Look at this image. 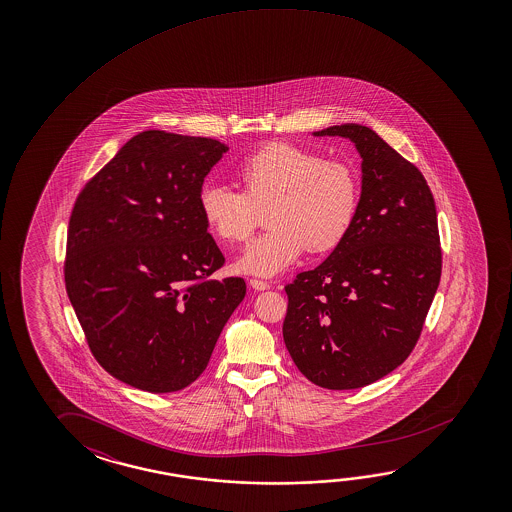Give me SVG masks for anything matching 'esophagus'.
<instances>
[{"label": "esophagus", "instance_id": "1", "mask_svg": "<svg viewBox=\"0 0 512 512\" xmlns=\"http://www.w3.org/2000/svg\"><path fill=\"white\" fill-rule=\"evenodd\" d=\"M250 285H252L255 291H266V289H269V282H264V280H259V278H250Z\"/></svg>", "mask_w": 512, "mask_h": 512}]
</instances>
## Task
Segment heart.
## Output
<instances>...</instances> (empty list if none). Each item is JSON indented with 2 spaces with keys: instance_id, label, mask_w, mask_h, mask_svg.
Returning <instances> with one entry per match:
<instances>
[{
  "instance_id": "b5f03b06",
  "label": "heart",
  "mask_w": 512,
  "mask_h": 512,
  "mask_svg": "<svg viewBox=\"0 0 512 512\" xmlns=\"http://www.w3.org/2000/svg\"><path fill=\"white\" fill-rule=\"evenodd\" d=\"M243 193L207 184L200 210L221 243L250 239L266 212L268 232L237 260L243 273L273 277L309 248L325 253L343 243L359 210V178L350 164L323 160L314 151L287 143L260 148L237 166Z\"/></svg>"
}]
</instances>
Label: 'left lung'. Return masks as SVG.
Here are the masks:
<instances>
[{"label": "left lung", "instance_id": "obj_1", "mask_svg": "<svg viewBox=\"0 0 512 512\" xmlns=\"http://www.w3.org/2000/svg\"><path fill=\"white\" fill-rule=\"evenodd\" d=\"M314 135L355 144L361 200L343 243L285 285L282 332L312 384L344 391L386 377L418 343L441 278L436 202L421 171L368 126Z\"/></svg>", "mask_w": 512, "mask_h": 512}]
</instances>
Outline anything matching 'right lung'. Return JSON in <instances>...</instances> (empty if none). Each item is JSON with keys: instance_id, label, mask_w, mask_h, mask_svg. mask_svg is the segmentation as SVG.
Listing matches in <instances>:
<instances>
[{"instance_id": "right-lung-1", "label": "right lung", "mask_w": 512, "mask_h": 512, "mask_svg": "<svg viewBox=\"0 0 512 512\" xmlns=\"http://www.w3.org/2000/svg\"><path fill=\"white\" fill-rule=\"evenodd\" d=\"M227 144L146 130L85 184L69 218L64 278L94 359L148 393L193 384L243 302L200 210Z\"/></svg>"}]
</instances>
